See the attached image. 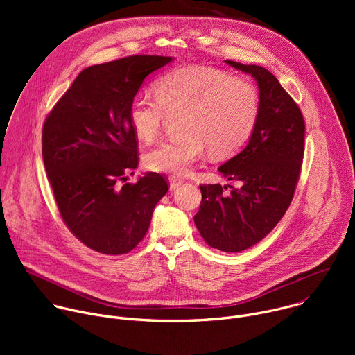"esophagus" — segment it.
I'll use <instances>...</instances> for the list:
<instances>
[{"mask_svg":"<svg viewBox=\"0 0 355 355\" xmlns=\"http://www.w3.org/2000/svg\"><path fill=\"white\" fill-rule=\"evenodd\" d=\"M170 189L171 191H174V189H177L181 184H182V181L180 180V178H175V177H170Z\"/></svg>","mask_w":355,"mask_h":355,"instance_id":"esophagus-1","label":"esophagus"}]
</instances>
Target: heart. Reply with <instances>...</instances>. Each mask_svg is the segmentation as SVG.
<instances>
[{
	"instance_id": "b5f03b06",
	"label": "heart",
	"mask_w": 355,
	"mask_h": 355,
	"mask_svg": "<svg viewBox=\"0 0 355 355\" xmlns=\"http://www.w3.org/2000/svg\"><path fill=\"white\" fill-rule=\"evenodd\" d=\"M156 99L136 96L129 105V122L144 143L153 141L166 115L184 114L181 140H166L146 155L147 168L184 175L205 153L227 156L254 129L259 94L250 81L208 66L175 69L155 84Z\"/></svg>"
}]
</instances>
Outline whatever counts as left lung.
Returning <instances> with one entry per match:
<instances>
[{
  "mask_svg": "<svg viewBox=\"0 0 355 355\" xmlns=\"http://www.w3.org/2000/svg\"><path fill=\"white\" fill-rule=\"evenodd\" d=\"M225 63L257 81L259 116L247 146L218 168L240 187L229 185L226 192V185H200L202 200L193 222L211 247L237 252L263 240L291 205L305 150V121L267 69Z\"/></svg>",
  "mask_w": 355,
  "mask_h": 355,
  "instance_id": "8db88e82",
  "label": "left lung"
}]
</instances>
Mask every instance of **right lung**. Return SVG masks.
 I'll return each mask as SVG.
<instances>
[{"instance_id":"add662e5","label":"right lung","mask_w":355,"mask_h":355,"mask_svg":"<svg viewBox=\"0 0 355 355\" xmlns=\"http://www.w3.org/2000/svg\"><path fill=\"white\" fill-rule=\"evenodd\" d=\"M173 60L139 55L87 67L44 121L42 155L60 216L103 254L133 250L168 191L157 173L126 180L139 164L129 105L144 78Z\"/></svg>"}]
</instances>
